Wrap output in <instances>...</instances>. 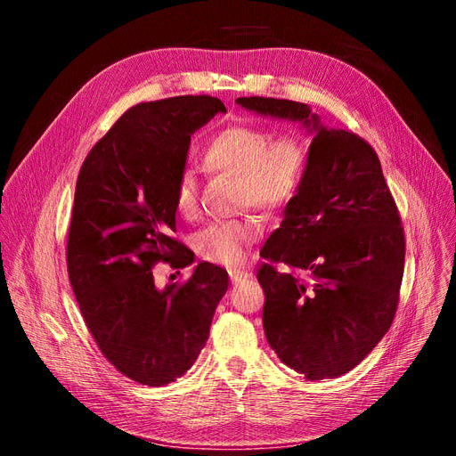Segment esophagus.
Instances as JSON below:
<instances>
[{
    "instance_id": "esophagus-1",
    "label": "esophagus",
    "mask_w": 456,
    "mask_h": 456,
    "mask_svg": "<svg viewBox=\"0 0 456 456\" xmlns=\"http://www.w3.org/2000/svg\"><path fill=\"white\" fill-rule=\"evenodd\" d=\"M229 276H231V282H232V284H239V282H242V281H248V278L252 276V274H249V273L244 271V269H231V271H229Z\"/></svg>"
}]
</instances>
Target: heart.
<instances>
[{
	"label": "heart",
	"instance_id": "obj_1",
	"mask_svg": "<svg viewBox=\"0 0 456 456\" xmlns=\"http://www.w3.org/2000/svg\"><path fill=\"white\" fill-rule=\"evenodd\" d=\"M308 163V148L296 132L273 136L269 128L248 123L217 130L202 150V165L208 170L237 175L240 207H257L265 212H281L297 199ZM174 207L187 219L199 212V189L191 172H182L175 180ZM261 232V219L248 214L202 227L193 237V246L210 263L239 265Z\"/></svg>",
	"mask_w": 456,
	"mask_h": 456
}]
</instances>
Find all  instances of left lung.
Wrapping results in <instances>:
<instances>
[{"mask_svg": "<svg viewBox=\"0 0 456 456\" xmlns=\"http://www.w3.org/2000/svg\"><path fill=\"white\" fill-rule=\"evenodd\" d=\"M237 102L263 115L314 123L301 193L259 252L263 328L293 371L311 380L345 375L383 339L400 301L405 234L380 160L354 132L318 126L299 102Z\"/></svg>", "mask_w": 456, "mask_h": 456, "instance_id": "1", "label": "left lung"}]
</instances>
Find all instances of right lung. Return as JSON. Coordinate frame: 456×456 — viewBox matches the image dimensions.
<instances>
[{
    "label": "right lung",
    "mask_w": 456,
    "mask_h": 456,
    "mask_svg": "<svg viewBox=\"0 0 456 456\" xmlns=\"http://www.w3.org/2000/svg\"><path fill=\"white\" fill-rule=\"evenodd\" d=\"M225 111L219 98L174 96L126 110L77 175L66 263L79 311L102 354L140 385L163 387L195 363L210 335L227 271L202 261L185 282L157 289L153 267L183 269L174 237V185L191 134Z\"/></svg>",
    "instance_id": "add662e5"
}]
</instances>
